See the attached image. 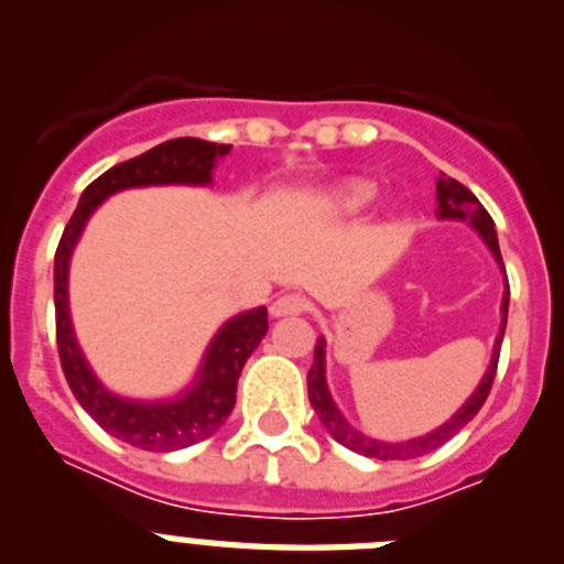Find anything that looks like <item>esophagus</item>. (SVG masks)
Here are the masks:
<instances>
[{"instance_id": "34e87169", "label": "esophagus", "mask_w": 564, "mask_h": 564, "mask_svg": "<svg viewBox=\"0 0 564 564\" xmlns=\"http://www.w3.org/2000/svg\"><path fill=\"white\" fill-rule=\"evenodd\" d=\"M307 311V299H302L299 293H285V296L273 299L271 305V316L282 318V316H299V313Z\"/></svg>"}]
</instances>
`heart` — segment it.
I'll return each instance as SVG.
<instances>
[{"label": "heart", "mask_w": 564, "mask_h": 564, "mask_svg": "<svg viewBox=\"0 0 564 564\" xmlns=\"http://www.w3.org/2000/svg\"><path fill=\"white\" fill-rule=\"evenodd\" d=\"M376 183L370 181H344L336 186L325 188L322 194H316L311 203H307V212H311L313 220L318 223H338L347 220L352 214L364 212L376 200Z\"/></svg>", "instance_id": "obj_1"}]
</instances>
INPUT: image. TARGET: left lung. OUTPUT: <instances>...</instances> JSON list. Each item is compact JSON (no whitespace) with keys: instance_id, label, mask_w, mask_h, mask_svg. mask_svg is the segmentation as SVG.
I'll return each mask as SVG.
<instances>
[{"instance_id":"8db88e82","label":"left lung","mask_w":564,"mask_h":564,"mask_svg":"<svg viewBox=\"0 0 564 564\" xmlns=\"http://www.w3.org/2000/svg\"><path fill=\"white\" fill-rule=\"evenodd\" d=\"M435 186H437V217H441V220L468 223V226L480 234V239L488 246V251L495 253L500 271L506 273V265H502V257H500V242H497L495 220L488 217V212L482 208V203L477 200L475 194L468 192L463 183H457L455 177H446V174H441V177H437ZM500 318H502L500 333H497V338H495V350H491V361H488V367H486V376L480 378L477 390L466 398V403H463L460 410H457L449 421L441 423L437 430L426 432V435H421V437H412V441L390 443V441H376V437L364 435V432H358L356 426H350V421L341 415V410H338L336 401H333L330 390H327L325 338H318L316 350H313V367H311V372H307V395H311L313 412L318 415L322 426L330 432L333 441H338L350 452H358V455L372 457V460H412V457L430 455V452H435L437 446H443V443L449 441V437H455L457 432H460L463 426H466V423L471 421L477 412H480L482 403H486L488 390H491V383H495V376H497V358H500L502 336H506L508 285H506V293H502Z\"/></svg>"}]
</instances>
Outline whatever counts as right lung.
I'll return each instance as SVG.
<instances>
[{"label":"right lung","mask_w":564,"mask_h":564,"mask_svg":"<svg viewBox=\"0 0 564 564\" xmlns=\"http://www.w3.org/2000/svg\"><path fill=\"white\" fill-rule=\"evenodd\" d=\"M228 152H231L228 143L174 138L138 154L132 161L118 163L84 188L78 208L69 217L56 248L53 299H56V341L64 378L76 401L96 417L98 426L134 449H186L220 430L237 401L239 372L268 333V307H251L228 318L208 341L200 370L183 392L172 398H158V401L123 398L104 387L101 378L93 372L73 330L67 291L69 259L82 239L84 226L107 197L143 186H212L214 166Z\"/></svg>","instance_id":"right-lung-1"}]
</instances>
